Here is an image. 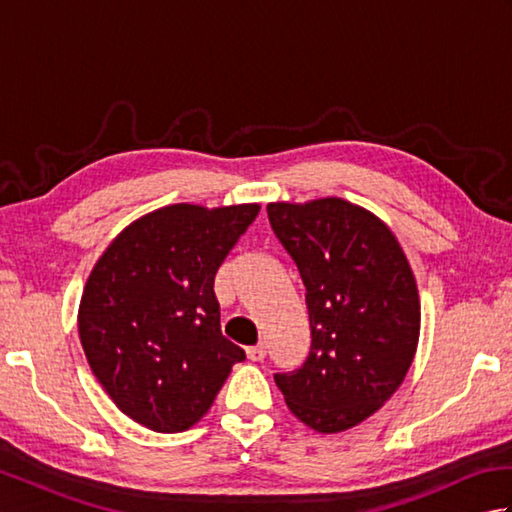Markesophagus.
<instances>
[{"instance_id": "1", "label": "esophagus", "mask_w": 512, "mask_h": 512, "mask_svg": "<svg viewBox=\"0 0 512 512\" xmlns=\"http://www.w3.org/2000/svg\"><path fill=\"white\" fill-rule=\"evenodd\" d=\"M246 356L250 358V361H264L266 356V343H257V345H250L246 347Z\"/></svg>"}]
</instances>
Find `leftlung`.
<instances>
[{
  "instance_id": "8db88e82",
  "label": "left lung",
  "mask_w": 512,
  "mask_h": 512,
  "mask_svg": "<svg viewBox=\"0 0 512 512\" xmlns=\"http://www.w3.org/2000/svg\"><path fill=\"white\" fill-rule=\"evenodd\" d=\"M266 211L306 286L312 336L303 365L275 383L310 429H352L409 372L420 336L416 277L387 224L352 202H273Z\"/></svg>"
}]
</instances>
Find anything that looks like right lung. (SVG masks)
<instances>
[{"label":"right lung","instance_id":"1","mask_svg":"<svg viewBox=\"0 0 512 512\" xmlns=\"http://www.w3.org/2000/svg\"><path fill=\"white\" fill-rule=\"evenodd\" d=\"M259 204H171L129 224L92 268L79 336L125 416L158 433L193 427L246 354L222 336L213 281Z\"/></svg>","mask_w":512,"mask_h":512}]
</instances>
